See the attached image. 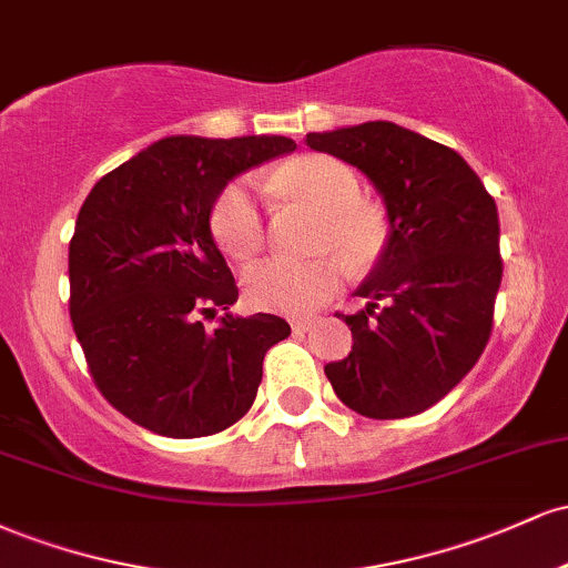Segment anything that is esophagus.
Instances as JSON below:
<instances>
[{"label": "esophagus", "mask_w": 568, "mask_h": 568, "mask_svg": "<svg viewBox=\"0 0 568 568\" xmlns=\"http://www.w3.org/2000/svg\"><path fill=\"white\" fill-rule=\"evenodd\" d=\"M312 323H315L312 317H291V328L298 331V334H302V331H310Z\"/></svg>", "instance_id": "1"}]
</instances>
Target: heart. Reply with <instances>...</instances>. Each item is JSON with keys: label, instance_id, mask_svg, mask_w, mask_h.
<instances>
[{"label": "heart", "instance_id": "1", "mask_svg": "<svg viewBox=\"0 0 568 568\" xmlns=\"http://www.w3.org/2000/svg\"><path fill=\"white\" fill-rule=\"evenodd\" d=\"M264 189L321 211L312 232L315 251L336 252L349 272H366L379 262L389 234L387 219L379 207L361 200V179L349 165L312 154L277 168ZM211 234L234 262L258 253L264 245V211L251 181L234 179L221 189L211 207ZM335 257L323 253L312 258H264L245 272V298L266 312L306 315L336 291L342 264Z\"/></svg>", "mask_w": 568, "mask_h": 568}]
</instances>
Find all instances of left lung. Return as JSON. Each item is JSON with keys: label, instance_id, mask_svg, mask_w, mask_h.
I'll use <instances>...</instances> for the list:
<instances>
[{"label": "left lung", "instance_id": "8db88e82", "mask_svg": "<svg viewBox=\"0 0 568 568\" xmlns=\"http://www.w3.org/2000/svg\"><path fill=\"white\" fill-rule=\"evenodd\" d=\"M306 146L361 168L389 216L379 264L357 288L352 352L325 376L368 419H406L446 397L484 355L501 283L497 202L454 149L363 122L310 133Z\"/></svg>", "mask_w": 568, "mask_h": 568}]
</instances>
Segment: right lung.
<instances>
[{
  "instance_id": "add662e5",
  "label": "right lung",
  "mask_w": 568,
  "mask_h": 568,
  "mask_svg": "<svg viewBox=\"0 0 568 568\" xmlns=\"http://www.w3.org/2000/svg\"><path fill=\"white\" fill-rule=\"evenodd\" d=\"M283 135L162 139L103 175L69 243V315L98 393L139 427L205 438L243 419L277 315L207 317L237 302L211 237V207L234 175L288 154Z\"/></svg>"
}]
</instances>
